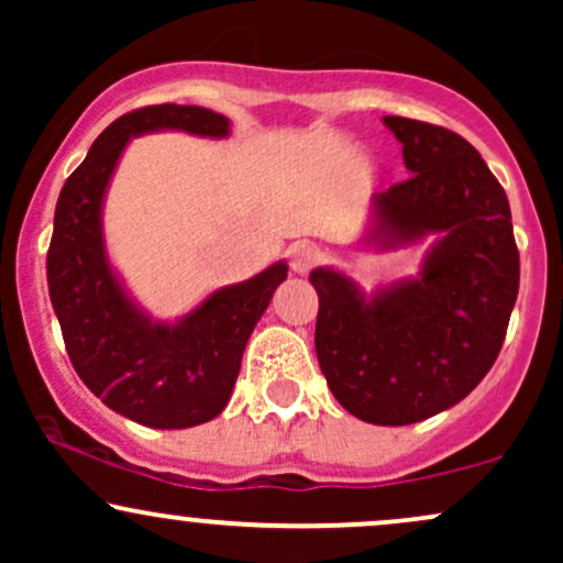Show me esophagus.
Masks as SVG:
<instances>
[{
  "label": "esophagus",
  "instance_id": "esophagus-1",
  "mask_svg": "<svg viewBox=\"0 0 563 563\" xmlns=\"http://www.w3.org/2000/svg\"><path fill=\"white\" fill-rule=\"evenodd\" d=\"M288 260L294 273H307V269H312L320 262V249L312 243H294L288 249Z\"/></svg>",
  "mask_w": 563,
  "mask_h": 563
}]
</instances>
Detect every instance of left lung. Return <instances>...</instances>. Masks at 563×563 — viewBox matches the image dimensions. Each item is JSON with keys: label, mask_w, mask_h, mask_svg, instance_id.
Listing matches in <instances>:
<instances>
[{"label": "left lung", "mask_w": 563, "mask_h": 563, "mask_svg": "<svg viewBox=\"0 0 563 563\" xmlns=\"http://www.w3.org/2000/svg\"><path fill=\"white\" fill-rule=\"evenodd\" d=\"M412 174L373 198L380 245L439 232L416 280L371 299L346 275L314 269V349L333 397L360 421L407 426L476 389L500 354L519 294L510 206L476 147L426 121L384 115Z\"/></svg>", "instance_id": "left-lung-1"}]
</instances>
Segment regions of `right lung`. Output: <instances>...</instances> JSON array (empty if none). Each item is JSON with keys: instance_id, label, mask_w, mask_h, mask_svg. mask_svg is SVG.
Instances as JSON below:
<instances>
[{"instance_id": "right-lung-1", "label": "right lung", "mask_w": 563, "mask_h": 563, "mask_svg": "<svg viewBox=\"0 0 563 563\" xmlns=\"http://www.w3.org/2000/svg\"><path fill=\"white\" fill-rule=\"evenodd\" d=\"M183 129L228 137L230 121L198 106H147L115 119L63 185L47 283L70 365L111 410L151 429L217 418L241 373L249 335L286 280V262L219 288L179 322H153L115 280L102 243V198L129 137Z\"/></svg>"}]
</instances>
